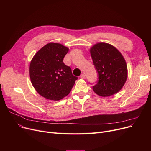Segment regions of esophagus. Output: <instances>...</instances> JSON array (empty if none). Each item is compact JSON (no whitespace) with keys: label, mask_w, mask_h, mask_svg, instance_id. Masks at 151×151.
Returning <instances> with one entry per match:
<instances>
[{"label":"esophagus","mask_w":151,"mask_h":151,"mask_svg":"<svg viewBox=\"0 0 151 151\" xmlns=\"http://www.w3.org/2000/svg\"><path fill=\"white\" fill-rule=\"evenodd\" d=\"M80 78H81V79H84V78H86V76H85V75H84V73H83V74H81V75H80Z\"/></svg>","instance_id":"esophagus-1"}]
</instances>
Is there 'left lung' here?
Listing matches in <instances>:
<instances>
[{"label":"left lung","instance_id":"1","mask_svg":"<svg viewBox=\"0 0 151 151\" xmlns=\"http://www.w3.org/2000/svg\"><path fill=\"white\" fill-rule=\"evenodd\" d=\"M93 63L98 73L93 90L101 97L116 93L127 78V67L121 53L111 45L99 43L90 50Z\"/></svg>","mask_w":151,"mask_h":151}]
</instances>
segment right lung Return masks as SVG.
Listing matches in <instances>:
<instances>
[{"instance_id":"1","label":"right lung","mask_w":151,"mask_h":151,"mask_svg":"<svg viewBox=\"0 0 151 151\" xmlns=\"http://www.w3.org/2000/svg\"><path fill=\"white\" fill-rule=\"evenodd\" d=\"M68 50L60 43H47L30 62L31 83L36 91L46 99L59 100L67 96L78 79L63 62Z\"/></svg>"}]
</instances>
